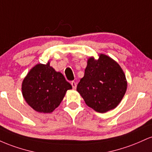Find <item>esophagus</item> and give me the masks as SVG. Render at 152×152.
Wrapping results in <instances>:
<instances>
[{
	"label": "esophagus",
	"instance_id": "34e87169",
	"mask_svg": "<svg viewBox=\"0 0 152 152\" xmlns=\"http://www.w3.org/2000/svg\"><path fill=\"white\" fill-rule=\"evenodd\" d=\"M71 86H72V87H73V88H74V89H75V88H76V85H77V84H76V82L73 81L71 82Z\"/></svg>",
	"mask_w": 152,
	"mask_h": 152
}]
</instances>
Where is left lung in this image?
Here are the masks:
<instances>
[{
    "label": "left lung",
    "instance_id": "8db88e82",
    "mask_svg": "<svg viewBox=\"0 0 152 152\" xmlns=\"http://www.w3.org/2000/svg\"><path fill=\"white\" fill-rule=\"evenodd\" d=\"M126 88V76L119 64L101 53L98 59L88 58L84 76L76 90L87 106L97 112L105 113L118 105Z\"/></svg>",
    "mask_w": 152,
    "mask_h": 152
}]
</instances>
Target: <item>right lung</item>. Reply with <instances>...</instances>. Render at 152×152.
Returning <instances> with one entry per match:
<instances>
[{
	"label": "right lung",
	"instance_id": "obj_1",
	"mask_svg": "<svg viewBox=\"0 0 152 152\" xmlns=\"http://www.w3.org/2000/svg\"><path fill=\"white\" fill-rule=\"evenodd\" d=\"M72 86L61 72L46 64H36L22 82L24 99L35 111L51 113L60 105L68 90Z\"/></svg>",
	"mask_w": 152,
	"mask_h": 152
}]
</instances>
